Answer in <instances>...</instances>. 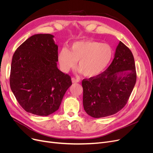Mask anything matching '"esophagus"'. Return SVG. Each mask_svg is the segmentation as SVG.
Returning a JSON list of instances; mask_svg holds the SVG:
<instances>
[{
	"mask_svg": "<svg viewBox=\"0 0 153 153\" xmlns=\"http://www.w3.org/2000/svg\"><path fill=\"white\" fill-rule=\"evenodd\" d=\"M71 80H72L73 83H78V82H80L79 80L76 79V78H71Z\"/></svg>",
	"mask_w": 153,
	"mask_h": 153,
	"instance_id": "obj_1",
	"label": "esophagus"
}]
</instances>
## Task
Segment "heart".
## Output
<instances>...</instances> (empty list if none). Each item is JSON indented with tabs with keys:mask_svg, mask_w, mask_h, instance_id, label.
Segmentation results:
<instances>
[{
	"mask_svg": "<svg viewBox=\"0 0 153 153\" xmlns=\"http://www.w3.org/2000/svg\"><path fill=\"white\" fill-rule=\"evenodd\" d=\"M114 50L108 44L94 41H80L74 43L71 50L64 48L58 54L62 70L68 72L75 68L78 61V71L87 77L99 76L110 64Z\"/></svg>",
	"mask_w": 153,
	"mask_h": 153,
	"instance_id": "obj_1",
	"label": "heart"
}]
</instances>
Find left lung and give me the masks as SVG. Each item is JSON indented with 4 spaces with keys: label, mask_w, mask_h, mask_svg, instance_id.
Returning a JSON list of instances; mask_svg holds the SVG:
<instances>
[{
    "label": "left lung",
    "mask_w": 153,
    "mask_h": 153,
    "mask_svg": "<svg viewBox=\"0 0 153 153\" xmlns=\"http://www.w3.org/2000/svg\"><path fill=\"white\" fill-rule=\"evenodd\" d=\"M136 80L133 55L120 41L109 67L99 76L82 80L83 105L86 113L94 118L116 114L126 105Z\"/></svg>",
    "instance_id": "left-lung-1"
}]
</instances>
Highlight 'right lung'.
<instances>
[{"label":"right lung","instance_id":"obj_1","mask_svg":"<svg viewBox=\"0 0 153 153\" xmlns=\"http://www.w3.org/2000/svg\"><path fill=\"white\" fill-rule=\"evenodd\" d=\"M54 36H30L14 53L10 87L26 112L47 116L57 111L68 88L71 77L57 68L58 46Z\"/></svg>","mask_w":153,"mask_h":153}]
</instances>
